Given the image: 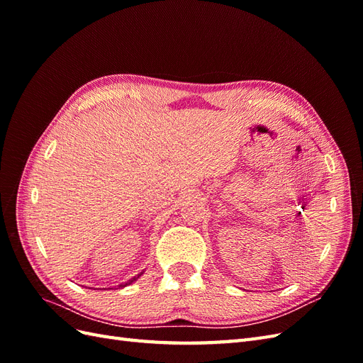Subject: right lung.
<instances>
[{"label":"right lung","mask_w":363,"mask_h":363,"mask_svg":"<svg viewBox=\"0 0 363 363\" xmlns=\"http://www.w3.org/2000/svg\"><path fill=\"white\" fill-rule=\"evenodd\" d=\"M139 276H142V272L139 274ZM139 276H138V277H133V279H130V280H128V281H125L124 284H119V286H118V288H125V286H127V284H131V283H133L135 280H138V279H139Z\"/></svg>","instance_id":"obj_1"}]
</instances>
